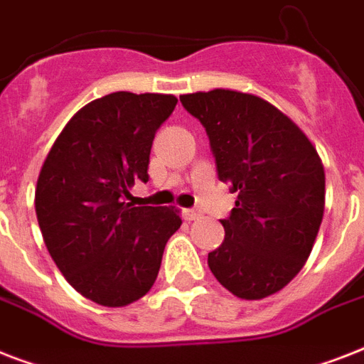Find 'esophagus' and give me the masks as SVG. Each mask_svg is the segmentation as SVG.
Segmentation results:
<instances>
[{
  "label": "esophagus",
  "mask_w": 364,
  "mask_h": 364,
  "mask_svg": "<svg viewBox=\"0 0 364 364\" xmlns=\"http://www.w3.org/2000/svg\"><path fill=\"white\" fill-rule=\"evenodd\" d=\"M183 215H185L187 221H194V219H198V217L202 215V211H200L198 208H188V210L183 211Z\"/></svg>",
  "instance_id": "obj_1"
}]
</instances>
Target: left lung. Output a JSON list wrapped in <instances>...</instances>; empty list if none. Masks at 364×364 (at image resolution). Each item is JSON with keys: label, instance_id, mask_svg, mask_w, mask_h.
Wrapping results in <instances>:
<instances>
[{"label": "left lung", "instance_id": "left-lung-1", "mask_svg": "<svg viewBox=\"0 0 364 364\" xmlns=\"http://www.w3.org/2000/svg\"><path fill=\"white\" fill-rule=\"evenodd\" d=\"M179 100L205 128L219 179L238 193L208 266L238 299H266L311 253L325 211L321 159L304 132L259 96L215 88Z\"/></svg>", "mask_w": 364, "mask_h": 364}]
</instances>
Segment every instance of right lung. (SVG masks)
<instances>
[{"label": "right lung", "instance_id": "1", "mask_svg": "<svg viewBox=\"0 0 364 364\" xmlns=\"http://www.w3.org/2000/svg\"><path fill=\"white\" fill-rule=\"evenodd\" d=\"M176 104L171 94H107L71 117L45 159L36 188L43 240L68 283L96 304L147 294L181 227L176 208L126 202L134 183L149 181L154 134Z\"/></svg>", "mask_w": 364, "mask_h": 364}]
</instances>
